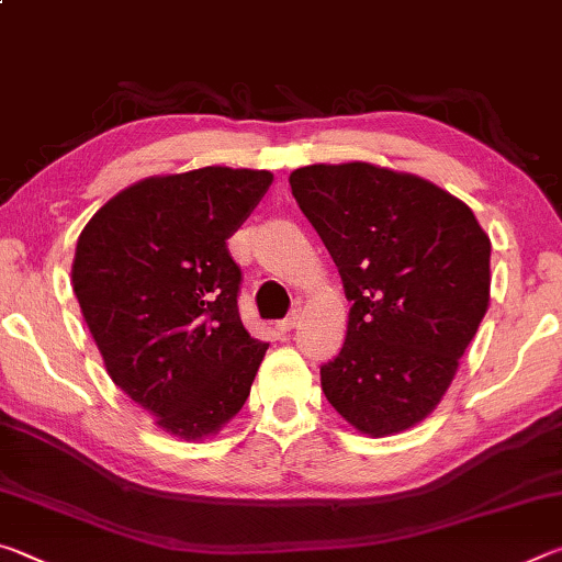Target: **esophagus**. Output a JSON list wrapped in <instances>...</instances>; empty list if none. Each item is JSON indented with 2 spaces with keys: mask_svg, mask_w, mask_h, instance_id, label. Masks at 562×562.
<instances>
[{
  "mask_svg": "<svg viewBox=\"0 0 562 562\" xmlns=\"http://www.w3.org/2000/svg\"><path fill=\"white\" fill-rule=\"evenodd\" d=\"M300 315H302V310H292L288 317L278 322V329L282 331V335H288V331H292L294 327L300 325Z\"/></svg>",
  "mask_w": 562,
  "mask_h": 562,
  "instance_id": "obj_1",
  "label": "esophagus"
}]
</instances>
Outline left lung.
I'll return each mask as SVG.
<instances>
[{
    "label": "left lung",
    "mask_w": 562,
    "mask_h": 562,
    "mask_svg": "<svg viewBox=\"0 0 562 562\" xmlns=\"http://www.w3.org/2000/svg\"><path fill=\"white\" fill-rule=\"evenodd\" d=\"M290 186L351 302L322 392L359 431H404L441 402L486 315L488 235L439 186L369 164L304 166Z\"/></svg>",
    "instance_id": "8db88e82"
}]
</instances>
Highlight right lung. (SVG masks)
Returning a JSON list of instances; mask_svg holds the SVG:
<instances>
[{"instance_id":"1","label":"right lung","mask_w":562,"mask_h":562,"mask_svg":"<svg viewBox=\"0 0 562 562\" xmlns=\"http://www.w3.org/2000/svg\"><path fill=\"white\" fill-rule=\"evenodd\" d=\"M270 183L268 170L221 166L146 178L76 243L74 292L109 376L180 439L240 412L268 351L243 327L227 237Z\"/></svg>"}]
</instances>
